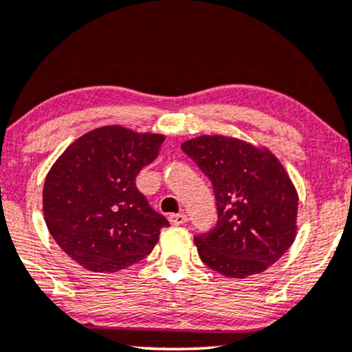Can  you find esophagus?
I'll list each match as a JSON object with an SVG mask.
<instances>
[{"instance_id":"34e87169","label":"esophagus","mask_w":352,"mask_h":352,"mask_svg":"<svg viewBox=\"0 0 352 352\" xmlns=\"http://www.w3.org/2000/svg\"><path fill=\"white\" fill-rule=\"evenodd\" d=\"M168 221H170L172 226H184L188 222V216L185 212H180V214H170L168 216Z\"/></svg>"}]
</instances>
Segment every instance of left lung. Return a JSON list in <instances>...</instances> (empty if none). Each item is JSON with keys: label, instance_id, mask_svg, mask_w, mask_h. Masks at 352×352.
Wrapping results in <instances>:
<instances>
[{"label": "left lung", "instance_id": "8db88e82", "mask_svg": "<svg viewBox=\"0 0 352 352\" xmlns=\"http://www.w3.org/2000/svg\"><path fill=\"white\" fill-rule=\"evenodd\" d=\"M211 180L217 224L195 237L204 265L228 276L263 273L294 243L299 195L286 168L261 144L203 135L182 144Z\"/></svg>", "mask_w": 352, "mask_h": 352}]
</instances>
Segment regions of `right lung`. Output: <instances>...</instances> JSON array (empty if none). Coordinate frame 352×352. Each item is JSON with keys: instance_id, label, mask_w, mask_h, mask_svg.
Listing matches in <instances>:
<instances>
[{"instance_id": "1", "label": "right lung", "mask_w": 352, "mask_h": 352, "mask_svg": "<svg viewBox=\"0 0 352 352\" xmlns=\"http://www.w3.org/2000/svg\"><path fill=\"white\" fill-rule=\"evenodd\" d=\"M166 135L107 124L73 141L43 184V217L69 258L94 273L143 260L168 221L136 188L141 168L157 157Z\"/></svg>"}]
</instances>
